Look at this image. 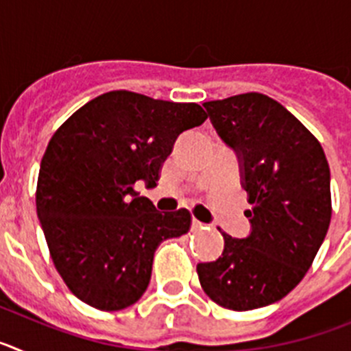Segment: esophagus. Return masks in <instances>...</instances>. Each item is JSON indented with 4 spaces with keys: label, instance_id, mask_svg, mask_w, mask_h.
<instances>
[{
    "label": "esophagus",
    "instance_id": "1",
    "mask_svg": "<svg viewBox=\"0 0 351 351\" xmlns=\"http://www.w3.org/2000/svg\"><path fill=\"white\" fill-rule=\"evenodd\" d=\"M204 228H207V225L206 223H202V221H198V219H193V221H191V230H204Z\"/></svg>",
    "mask_w": 351,
    "mask_h": 351
}]
</instances>
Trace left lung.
I'll use <instances>...</instances> for the list:
<instances>
[{
	"mask_svg": "<svg viewBox=\"0 0 351 351\" xmlns=\"http://www.w3.org/2000/svg\"><path fill=\"white\" fill-rule=\"evenodd\" d=\"M221 141L235 151L251 209V232H223L218 260L198 263V280L216 304L234 311L288 295L311 267L327 235L330 170L320 142L276 100L244 93L204 104Z\"/></svg>",
	"mask_w": 351,
	"mask_h": 351,
	"instance_id": "obj_1",
	"label": "left lung"
}]
</instances>
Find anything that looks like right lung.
<instances>
[{
	"instance_id": "obj_1",
	"label": "right lung",
	"mask_w": 351,
	"mask_h": 351,
	"mask_svg": "<svg viewBox=\"0 0 351 351\" xmlns=\"http://www.w3.org/2000/svg\"><path fill=\"white\" fill-rule=\"evenodd\" d=\"M206 119L197 104L110 91L52 135L40 163L36 214L52 262L77 299L101 311L135 304L160 243L190 230V210L160 213L135 182L156 184L176 138Z\"/></svg>"
}]
</instances>
